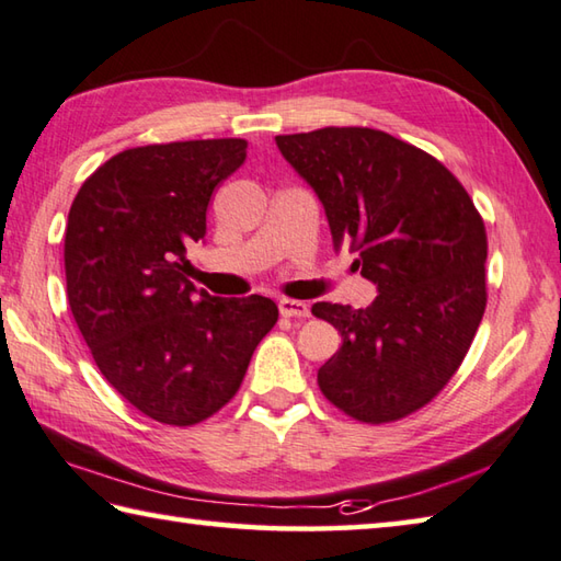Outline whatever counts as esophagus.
Listing matches in <instances>:
<instances>
[{
	"label": "esophagus",
	"instance_id": "esophagus-1",
	"mask_svg": "<svg viewBox=\"0 0 561 561\" xmlns=\"http://www.w3.org/2000/svg\"><path fill=\"white\" fill-rule=\"evenodd\" d=\"M278 310L283 317H310V308L308 302L302 300H290V298H283L278 302Z\"/></svg>",
	"mask_w": 561,
	"mask_h": 561
}]
</instances>
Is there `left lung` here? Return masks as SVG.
<instances>
[{
  "label": "left lung",
  "instance_id": "1",
  "mask_svg": "<svg viewBox=\"0 0 561 561\" xmlns=\"http://www.w3.org/2000/svg\"><path fill=\"white\" fill-rule=\"evenodd\" d=\"M320 197L334 249L376 285L368 308L314 302L342 346L320 371L324 398L354 420L393 422L435 398L467 356L485 310V229L437 158L364 126L276 136Z\"/></svg>",
  "mask_w": 561,
  "mask_h": 561
}]
</instances>
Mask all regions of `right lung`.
<instances>
[{"instance_id":"1","label":"right lung","mask_w":561,"mask_h":561,"mask_svg":"<svg viewBox=\"0 0 561 561\" xmlns=\"http://www.w3.org/2000/svg\"><path fill=\"white\" fill-rule=\"evenodd\" d=\"M244 161V139L139 146L100 165L72 199V317L116 393L163 425H195L227 405L278 322L271 298H215L185 278L209 197Z\"/></svg>"}]
</instances>
